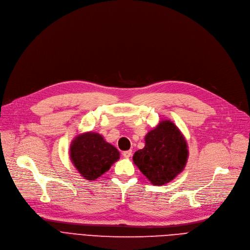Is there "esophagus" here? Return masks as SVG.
Returning a JSON list of instances; mask_svg holds the SVG:
<instances>
[{"instance_id": "1", "label": "esophagus", "mask_w": 250, "mask_h": 250, "mask_svg": "<svg viewBox=\"0 0 250 250\" xmlns=\"http://www.w3.org/2000/svg\"><path fill=\"white\" fill-rule=\"evenodd\" d=\"M131 155H132V150H127V151H124V152H123V156H124L125 158H129Z\"/></svg>"}]
</instances>
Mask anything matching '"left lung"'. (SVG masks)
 <instances>
[{
    "instance_id": "left-lung-1",
    "label": "left lung",
    "mask_w": 250,
    "mask_h": 250,
    "mask_svg": "<svg viewBox=\"0 0 250 250\" xmlns=\"http://www.w3.org/2000/svg\"><path fill=\"white\" fill-rule=\"evenodd\" d=\"M188 156L182 132L171 121L164 120L146 134L144 148L134 153L133 161L152 185L163 186L183 171Z\"/></svg>"
}]
</instances>
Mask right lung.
Masks as SVG:
<instances>
[{"label": "right lung", "mask_w": 250, "mask_h": 250, "mask_svg": "<svg viewBox=\"0 0 250 250\" xmlns=\"http://www.w3.org/2000/svg\"><path fill=\"white\" fill-rule=\"evenodd\" d=\"M70 160L82 177L89 181L98 179L108 171L120 153L96 132H85L72 140Z\"/></svg>", "instance_id": "add662e5"}]
</instances>
